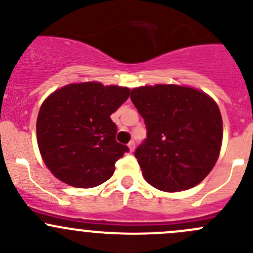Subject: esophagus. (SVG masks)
<instances>
[{
  "instance_id": "1",
  "label": "esophagus",
  "mask_w": 253,
  "mask_h": 253,
  "mask_svg": "<svg viewBox=\"0 0 253 253\" xmlns=\"http://www.w3.org/2000/svg\"><path fill=\"white\" fill-rule=\"evenodd\" d=\"M134 148H136V144H134V142H129L128 143V149H129V152H133L134 150Z\"/></svg>"
}]
</instances>
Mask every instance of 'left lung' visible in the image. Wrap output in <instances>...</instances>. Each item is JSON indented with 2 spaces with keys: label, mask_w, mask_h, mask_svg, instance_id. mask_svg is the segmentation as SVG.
Masks as SVG:
<instances>
[{
  "label": "left lung",
  "mask_w": 253,
  "mask_h": 253,
  "mask_svg": "<svg viewBox=\"0 0 253 253\" xmlns=\"http://www.w3.org/2000/svg\"><path fill=\"white\" fill-rule=\"evenodd\" d=\"M147 139L134 152L144 180L164 192L195 187L220 154L223 120L213 98L200 89L155 84L132 89Z\"/></svg>",
  "instance_id": "1"
}]
</instances>
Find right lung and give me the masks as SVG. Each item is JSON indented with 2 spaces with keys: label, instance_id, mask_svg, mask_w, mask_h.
Wrapping results in <instances>:
<instances>
[{
  "label": "right lung",
  "instance_id": "obj_1",
  "mask_svg": "<svg viewBox=\"0 0 253 253\" xmlns=\"http://www.w3.org/2000/svg\"><path fill=\"white\" fill-rule=\"evenodd\" d=\"M131 89L81 82L63 85L42 104L37 120L40 154L51 174L67 185L90 188L108 181L128 148L115 139L110 119Z\"/></svg>",
  "mask_w": 253,
  "mask_h": 253
}]
</instances>
